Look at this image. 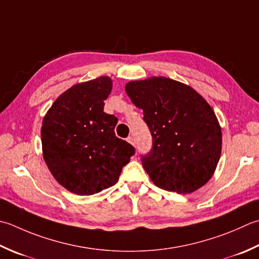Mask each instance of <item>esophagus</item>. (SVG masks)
Wrapping results in <instances>:
<instances>
[{
    "instance_id": "1",
    "label": "esophagus",
    "mask_w": 259,
    "mask_h": 259,
    "mask_svg": "<svg viewBox=\"0 0 259 259\" xmlns=\"http://www.w3.org/2000/svg\"><path fill=\"white\" fill-rule=\"evenodd\" d=\"M126 141H128L129 144H131V145H135V139H134V137H128V138H126Z\"/></svg>"
}]
</instances>
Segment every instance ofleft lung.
Instances as JSON below:
<instances>
[{"instance_id": "obj_1", "label": "left lung", "mask_w": 259, "mask_h": 259, "mask_svg": "<svg viewBox=\"0 0 259 259\" xmlns=\"http://www.w3.org/2000/svg\"><path fill=\"white\" fill-rule=\"evenodd\" d=\"M125 92L143 109L153 138L141 163L154 184L187 194L207 183L220 159L222 135L206 101L190 86L166 77L130 82Z\"/></svg>"}]
</instances>
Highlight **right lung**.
<instances>
[{
    "instance_id": "1",
    "label": "right lung",
    "mask_w": 259,
    "mask_h": 259,
    "mask_svg": "<svg viewBox=\"0 0 259 259\" xmlns=\"http://www.w3.org/2000/svg\"><path fill=\"white\" fill-rule=\"evenodd\" d=\"M108 76L76 84L55 101L41 126L44 159L55 180L77 195L114 185L136 150L118 138V119L105 113Z\"/></svg>"
}]
</instances>
